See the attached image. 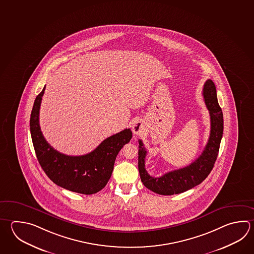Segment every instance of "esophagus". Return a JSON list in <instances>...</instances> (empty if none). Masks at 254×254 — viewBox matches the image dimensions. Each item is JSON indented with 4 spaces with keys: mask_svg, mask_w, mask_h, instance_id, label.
<instances>
[{
    "mask_svg": "<svg viewBox=\"0 0 254 254\" xmlns=\"http://www.w3.org/2000/svg\"><path fill=\"white\" fill-rule=\"evenodd\" d=\"M132 130H133L134 135H141L145 130L144 122L142 120L135 121L134 125H133V127H132Z\"/></svg>",
    "mask_w": 254,
    "mask_h": 254,
    "instance_id": "1",
    "label": "esophagus"
}]
</instances>
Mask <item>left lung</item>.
Here are the masks:
<instances>
[{"instance_id": "left-lung-1", "label": "left lung", "mask_w": 254, "mask_h": 254, "mask_svg": "<svg viewBox=\"0 0 254 254\" xmlns=\"http://www.w3.org/2000/svg\"><path fill=\"white\" fill-rule=\"evenodd\" d=\"M203 97L210 115V135L206 147L198 158L186 167L165 173L161 177H152L145 170L146 150L142 140H138V170L141 181L150 190L160 195H173L187 191L200 184L214 167L221 139L223 136L224 119L217 101L215 83L208 79L203 87Z\"/></svg>"}]
</instances>
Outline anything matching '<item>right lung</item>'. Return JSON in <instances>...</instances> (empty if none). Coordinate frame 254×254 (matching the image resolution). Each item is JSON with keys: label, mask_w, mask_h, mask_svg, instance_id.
<instances>
[{"label": "right lung", "mask_w": 254, "mask_h": 254, "mask_svg": "<svg viewBox=\"0 0 254 254\" xmlns=\"http://www.w3.org/2000/svg\"><path fill=\"white\" fill-rule=\"evenodd\" d=\"M45 89L46 86L35 100L29 120L31 138L40 166L54 183L65 190L85 195L100 191L110 180L118 153L132 138L131 130L126 128L111 135L84 155L59 153L47 142L39 126V109Z\"/></svg>", "instance_id": "right-lung-1"}]
</instances>
